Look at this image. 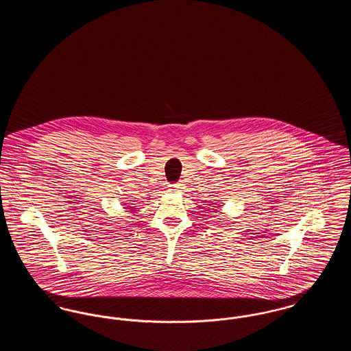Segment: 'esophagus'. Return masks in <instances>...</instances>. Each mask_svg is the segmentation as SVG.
<instances>
[{
  "mask_svg": "<svg viewBox=\"0 0 351 351\" xmlns=\"http://www.w3.org/2000/svg\"><path fill=\"white\" fill-rule=\"evenodd\" d=\"M180 189H183V184L182 183L173 184V185H171V191H173V192H179Z\"/></svg>",
  "mask_w": 351,
  "mask_h": 351,
  "instance_id": "34e87169",
  "label": "esophagus"
}]
</instances>
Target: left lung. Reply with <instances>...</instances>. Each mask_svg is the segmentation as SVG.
<instances>
[{
  "label": "left lung",
  "instance_id": "8db88e82",
  "mask_svg": "<svg viewBox=\"0 0 351 351\" xmlns=\"http://www.w3.org/2000/svg\"><path fill=\"white\" fill-rule=\"evenodd\" d=\"M216 208H218V206H216Z\"/></svg>",
  "mask_w": 351,
  "mask_h": 351
}]
</instances>
